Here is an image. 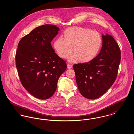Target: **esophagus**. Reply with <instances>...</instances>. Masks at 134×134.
Instances as JSON below:
<instances>
[{
	"instance_id": "esophagus-1",
	"label": "esophagus",
	"mask_w": 134,
	"mask_h": 134,
	"mask_svg": "<svg viewBox=\"0 0 134 134\" xmlns=\"http://www.w3.org/2000/svg\"><path fill=\"white\" fill-rule=\"evenodd\" d=\"M67 68H68V69H71V68H72V65H71V64H67Z\"/></svg>"
}]
</instances>
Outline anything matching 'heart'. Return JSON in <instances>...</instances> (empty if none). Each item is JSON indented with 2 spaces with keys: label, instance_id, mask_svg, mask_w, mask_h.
Segmentation results:
<instances>
[{
  "label": "heart",
  "instance_id": "obj_1",
  "mask_svg": "<svg viewBox=\"0 0 134 134\" xmlns=\"http://www.w3.org/2000/svg\"><path fill=\"white\" fill-rule=\"evenodd\" d=\"M61 38L54 42V48L58 55L63 59L69 57L72 49L74 53L69 58L71 62L80 60L87 62L96 57L102 45L99 32L88 29L73 26L64 31Z\"/></svg>",
  "mask_w": 134,
  "mask_h": 134
}]
</instances>
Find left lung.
<instances>
[{
  "label": "left lung",
  "instance_id": "8db88e82",
  "mask_svg": "<svg viewBox=\"0 0 134 134\" xmlns=\"http://www.w3.org/2000/svg\"><path fill=\"white\" fill-rule=\"evenodd\" d=\"M121 61V50L114 38L102 35L99 54L87 63L74 64L79 92L86 98L95 99L104 94L115 82Z\"/></svg>",
  "mask_w": 134,
  "mask_h": 134
}]
</instances>
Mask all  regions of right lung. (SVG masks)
<instances>
[{
  "label": "right lung",
  "instance_id": "right-lung-1",
  "mask_svg": "<svg viewBox=\"0 0 134 134\" xmlns=\"http://www.w3.org/2000/svg\"><path fill=\"white\" fill-rule=\"evenodd\" d=\"M59 31L53 25L39 26L20 40L15 65L24 87L34 97L46 99L57 88L66 62L55 53L51 41Z\"/></svg>",
  "mask_w": 134,
  "mask_h": 134
}]
</instances>
